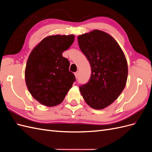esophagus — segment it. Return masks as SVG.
Segmentation results:
<instances>
[{"label":"esophagus","mask_w":152,"mask_h":152,"mask_svg":"<svg viewBox=\"0 0 152 152\" xmlns=\"http://www.w3.org/2000/svg\"><path fill=\"white\" fill-rule=\"evenodd\" d=\"M74 74H75V77H76V78H77V77H78V75H79V72H75V73H74Z\"/></svg>","instance_id":"obj_1"}]
</instances>
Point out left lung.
<instances>
[{
	"instance_id": "obj_1",
	"label": "left lung",
	"mask_w": 152,
	"mask_h": 152,
	"mask_svg": "<svg viewBox=\"0 0 152 152\" xmlns=\"http://www.w3.org/2000/svg\"><path fill=\"white\" fill-rule=\"evenodd\" d=\"M78 42L91 66L90 79L80 86V92L91 107L103 109L117 99L126 86V56L117 41L103 31L94 30L79 35Z\"/></svg>"
}]
</instances>
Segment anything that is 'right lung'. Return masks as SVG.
<instances>
[{
  "label": "right lung",
  "instance_id": "add662e5",
  "mask_svg": "<svg viewBox=\"0 0 152 152\" xmlns=\"http://www.w3.org/2000/svg\"><path fill=\"white\" fill-rule=\"evenodd\" d=\"M75 36L51 35L32 50L25 68V81L31 96L47 107L60 104L75 81L70 62L62 55Z\"/></svg>",
  "mask_w": 152,
  "mask_h": 152
}]
</instances>
